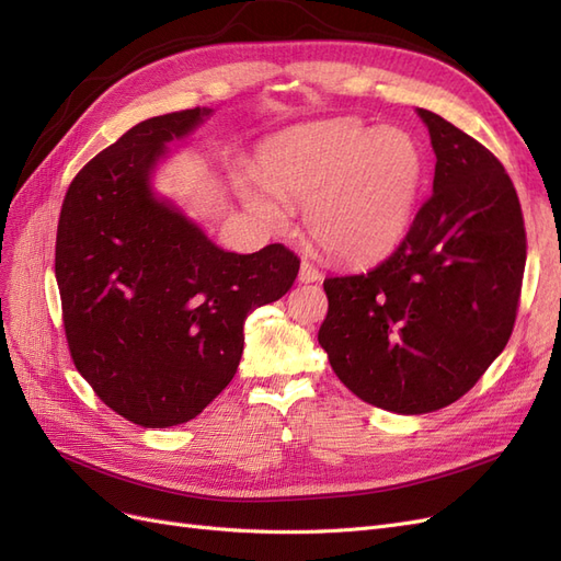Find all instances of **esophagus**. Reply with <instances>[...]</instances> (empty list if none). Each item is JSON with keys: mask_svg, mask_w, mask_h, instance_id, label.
<instances>
[{"mask_svg": "<svg viewBox=\"0 0 561 561\" xmlns=\"http://www.w3.org/2000/svg\"><path fill=\"white\" fill-rule=\"evenodd\" d=\"M320 278H322V274L311 262H301V266H299V280L301 283H318Z\"/></svg>", "mask_w": 561, "mask_h": 561, "instance_id": "esophagus-1", "label": "esophagus"}]
</instances>
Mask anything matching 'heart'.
<instances>
[{
  "instance_id": "b5f03b06",
  "label": "heart",
  "mask_w": 561,
  "mask_h": 561,
  "mask_svg": "<svg viewBox=\"0 0 561 561\" xmlns=\"http://www.w3.org/2000/svg\"><path fill=\"white\" fill-rule=\"evenodd\" d=\"M423 173L426 159L410 130L336 116L268 140L260 178H243L241 194L268 225L285 222L287 203H304L311 239L336 260L365 264L404 239Z\"/></svg>"
}]
</instances>
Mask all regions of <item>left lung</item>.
I'll use <instances>...</instances> for the list:
<instances>
[{
	"label": "left lung",
	"mask_w": 561,
	"mask_h": 561,
	"mask_svg": "<svg viewBox=\"0 0 561 561\" xmlns=\"http://www.w3.org/2000/svg\"><path fill=\"white\" fill-rule=\"evenodd\" d=\"M419 116L437 159L433 194L388 260L325 278L318 332L351 393L396 414L443 410L478 383L513 334L526 262L501 161L443 116Z\"/></svg>",
	"instance_id": "1"
}]
</instances>
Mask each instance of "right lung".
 I'll list each match as a JSON object with an SVG mask.
<instances>
[{
  "instance_id": "obj_1",
  "label": "right lung",
  "mask_w": 561,
  "mask_h": 561,
  "mask_svg": "<svg viewBox=\"0 0 561 561\" xmlns=\"http://www.w3.org/2000/svg\"><path fill=\"white\" fill-rule=\"evenodd\" d=\"M210 110L151 116L81 168L65 194L56 280L67 346L95 396L126 421L168 428L233 379L245 318L290 290L299 257L280 243L217 248L151 192L168 142Z\"/></svg>"
}]
</instances>
